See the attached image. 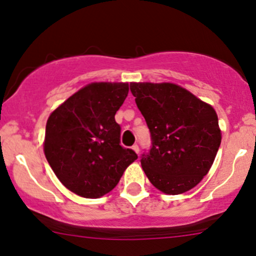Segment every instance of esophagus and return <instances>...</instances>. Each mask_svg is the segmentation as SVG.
Instances as JSON below:
<instances>
[{
  "label": "esophagus",
  "instance_id": "obj_1",
  "mask_svg": "<svg viewBox=\"0 0 256 256\" xmlns=\"http://www.w3.org/2000/svg\"><path fill=\"white\" fill-rule=\"evenodd\" d=\"M132 149H134V152H136V154H140V146H138L137 144L132 146Z\"/></svg>",
  "mask_w": 256,
  "mask_h": 256
}]
</instances>
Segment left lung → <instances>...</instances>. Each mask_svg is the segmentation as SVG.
<instances>
[{"mask_svg": "<svg viewBox=\"0 0 256 256\" xmlns=\"http://www.w3.org/2000/svg\"><path fill=\"white\" fill-rule=\"evenodd\" d=\"M152 134L140 160L156 189L167 195L189 192L212 167L222 143L218 116L210 104L174 83H130Z\"/></svg>", "mask_w": 256, "mask_h": 256, "instance_id": "left-lung-1", "label": "left lung"}]
</instances>
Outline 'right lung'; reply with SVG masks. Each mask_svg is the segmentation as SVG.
<instances>
[{
	"label": "right lung",
	"mask_w": 256,
	"mask_h": 256,
	"mask_svg": "<svg viewBox=\"0 0 256 256\" xmlns=\"http://www.w3.org/2000/svg\"><path fill=\"white\" fill-rule=\"evenodd\" d=\"M128 94V83L94 82L46 120L44 155L58 180L76 195H106L137 158L132 149L120 146V126L114 119Z\"/></svg>",
	"instance_id": "add662e5"
}]
</instances>
